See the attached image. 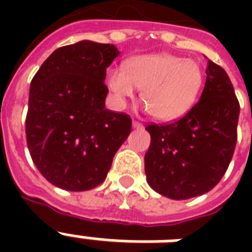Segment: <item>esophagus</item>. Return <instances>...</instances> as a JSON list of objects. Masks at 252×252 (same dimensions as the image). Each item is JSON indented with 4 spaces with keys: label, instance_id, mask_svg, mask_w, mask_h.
Here are the masks:
<instances>
[{
    "label": "esophagus",
    "instance_id": "esophagus-1",
    "mask_svg": "<svg viewBox=\"0 0 252 252\" xmlns=\"http://www.w3.org/2000/svg\"><path fill=\"white\" fill-rule=\"evenodd\" d=\"M132 126H133V128H136V129H141V128H142V126H142L141 123L133 122V123H132Z\"/></svg>",
    "mask_w": 252,
    "mask_h": 252
}]
</instances>
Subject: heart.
I'll list each match as a JSON object with an SVG mask.
<instances>
[{
  "mask_svg": "<svg viewBox=\"0 0 252 252\" xmlns=\"http://www.w3.org/2000/svg\"><path fill=\"white\" fill-rule=\"evenodd\" d=\"M107 86L115 102L123 106L132 98L136 87L141 100L156 119L174 120L195 103L203 85V70L196 61L170 53L130 57L123 68L107 72Z\"/></svg>",
  "mask_w": 252,
  "mask_h": 252,
  "instance_id": "1",
  "label": "heart"
}]
</instances>
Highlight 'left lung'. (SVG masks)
I'll return each instance as SVG.
<instances>
[{
	"label": "left lung",
	"mask_w": 252,
	"mask_h": 252,
	"mask_svg": "<svg viewBox=\"0 0 252 252\" xmlns=\"http://www.w3.org/2000/svg\"><path fill=\"white\" fill-rule=\"evenodd\" d=\"M200 100L183 118L149 124L145 174L154 191L186 200L211 191L226 172L237 144L239 102L226 72L208 61Z\"/></svg>",
	"instance_id": "obj_1"
}]
</instances>
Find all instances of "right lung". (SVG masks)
Segmentation results:
<instances>
[{
  "label": "right lung",
  "mask_w": 252,
  "mask_h": 252,
  "mask_svg": "<svg viewBox=\"0 0 252 252\" xmlns=\"http://www.w3.org/2000/svg\"><path fill=\"white\" fill-rule=\"evenodd\" d=\"M119 53L115 45L90 40L65 45L31 81L27 146L37 170L56 187L80 192L99 186L129 136V116L104 108L106 69Z\"/></svg>",
  "instance_id": "obj_1"
}]
</instances>
